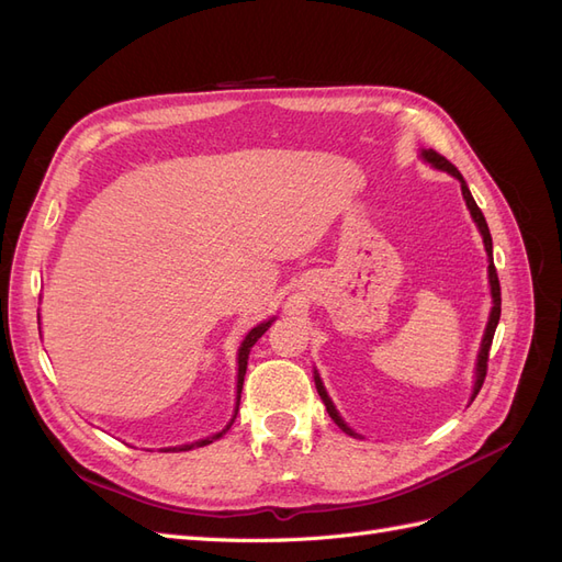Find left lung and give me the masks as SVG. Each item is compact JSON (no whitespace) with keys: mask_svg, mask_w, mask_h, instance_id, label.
I'll return each mask as SVG.
<instances>
[{"mask_svg":"<svg viewBox=\"0 0 562 562\" xmlns=\"http://www.w3.org/2000/svg\"><path fill=\"white\" fill-rule=\"evenodd\" d=\"M422 159H424V161H429L434 168H440V171H448L450 176H454V178L459 180V184H462V194H464V201H467V209L471 211L473 223H475V227H479V232H481V236H483L485 252H487V258H490V265H487V277H490L492 310H490V318H487L485 335H483V342H481L479 361H475V382H473V394H471V401H473L475 396H479V391H481V386H483V382H485V375H487V359H490L492 337H495L497 323H499V314H502V288H499V279H497L495 262H492V236H490V229H487V223H485V215L481 213L479 203L473 201V196H471V192H469V187H467V182H464L462 173H459L457 168H454L446 157H440L436 149H422ZM314 382H316V391H318L321 401L326 403V411H328V415L333 417V422L337 424V427L342 429L345 434H349V436H353V438H359V434H356L353 429H349L347 424H345V419L339 417V413L335 411V405H333V401H330V396H328V391H326V386H323V382H321V378H318V372H316V370H314Z\"/></svg>","mask_w":562,"mask_h":562,"instance_id":"left-lung-1","label":"left lung"}]
</instances>
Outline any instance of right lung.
Here are the masks:
<instances>
[{"mask_svg": "<svg viewBox=\"0 0 562 562\" xmlns=\"http://www.w3.org/2000/svg\"><path fill=\"white\" fill-rule=\"evenodd\" d=\"M271 323H274V318H269V321H262L260 326H255L248 335H246V339L241 342V347H239V375H236V407H234V417L229 419V424L227 427L220 431V434H215V436H209V438H201V440H196V443H187V446H178V448H164V452H184V450H192V448H203V446H209V443H213V440H217L220 436L223 434H227L229 431V427L234 424V419H236V413H239V401H241V389H244V375H246V366H248V353H250V349H252V345L258 342V339L267 333V328L271 326Z\"/></svg>", "mask_w": 562, "mask_h": 562, "instance_id": "add662e5", "label": "right lung"}]
</instances>
